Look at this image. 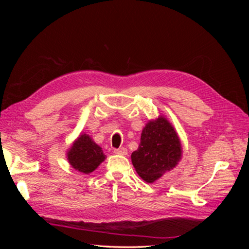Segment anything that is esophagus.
<instances>
[{"mask_svg": "<svg viewBox=\"0 0 249 249\" xmlns=\"http://www.w3.org/2000/svg\"><path fill=\"white\" fill-rule=\"evenodd\" d=\"M114 154H116V155H122V156H125V155H127V149H126L125 147L117 148V149H114Z\"/></svg>", "mask_w": 249, "mask_h": 249, "instance_id": "obj_1", "label": "esophagus"}]
</instances>
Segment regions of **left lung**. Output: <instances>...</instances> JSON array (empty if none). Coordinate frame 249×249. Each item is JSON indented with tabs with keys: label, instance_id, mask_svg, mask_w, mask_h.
<instances>
[{
	"label": "left lung",
	"instance_id": "left-lung-1",
	"mask_svg": "<svg viewBox=\"0 0 249 249\" xmlns=\"http://www.w3.org/2000/svg\"><path fill=\"white\" fill-rule=\"evenodd\" d=\"M182 156L183 148L176 129L166 117L159 115L143 127L140 144L131 159L138 176L152 184L175 168Z\"/></svg>",
	"mask_w": 249,
	"mask_h": 249
}]
</instances>
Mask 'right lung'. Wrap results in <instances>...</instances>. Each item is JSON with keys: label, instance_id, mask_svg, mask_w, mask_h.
I'll use <instances>...</instances> for the list:
<instances>
[{"label": "right lung", "instance_id": "add662e5", "mask_svg": "<svg viewBox=\"0 0 249 249\" xmlns=\"http://www.w3.org/2000/svg\"><path fill=\"white\" fill-rule=\"evenodd\" d=\"M66 159L74 170L89 175L105 161L106 156L102 147L92 140L91 136L82 133L67 150Z\"/></svg>", "mask_w": 249, "mask_h": 249}]
</instances>
